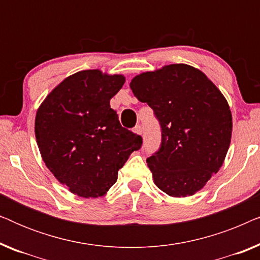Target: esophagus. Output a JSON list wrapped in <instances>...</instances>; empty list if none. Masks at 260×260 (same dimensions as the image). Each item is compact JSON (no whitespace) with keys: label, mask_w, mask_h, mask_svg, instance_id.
<instances>
[{"label":"esophagus","mask_w":260,"mask_h":260,"mask_svg":"<svg viewBox=\"0 0 260 260\" xmlns=\"http://www.w3.org/2000/svg\"><path fill=\"white\" fill-rule=\"evenodd\" d=\"M134 133H136L138 135H142V134H143V129H142L141 125H136L134 127Z\"/></svg>","instance_id":"esophagus-1"}]
</instances>
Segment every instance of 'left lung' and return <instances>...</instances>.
I'll return each instance as SVG.
<instances>
[{"label": "left lung", "instance_id": "1", "mask_svg": "<svg viewBox=\"0 0 260 260\" xmlns=\"http://www.w3.org/2000/svg\"><path fill=\"white\" fill-rule=\"evenodd\" d=\"M161 127V144L147 158L155 184L170 197L193 195L222 166L231 143L232 115L218 87L184 63L142 73L130 83Z\"/></svg>", "mask_w": 260, "mask_h": 260}]
</instances>
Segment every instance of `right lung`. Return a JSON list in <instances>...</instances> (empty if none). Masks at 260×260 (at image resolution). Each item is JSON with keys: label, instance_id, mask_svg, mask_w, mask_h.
<instances>
[{"label": "right lung", "instance_id": "obj_1", "mask_svg": "<svg viewBox=\"0 0 260 260\" xmlns=\"http://www.w3.org/2000/svg\"><path fill=\"white\" fill-rule=\"evenodd\" d=\"M123 84V76L81 71L59 84L38 110L35 137L42 159L79 197L104 195L143 143L140 135L120 125L110 108Z\"/></svg>", "mask_w": 260, "mask_h": 260}]
</instances>
